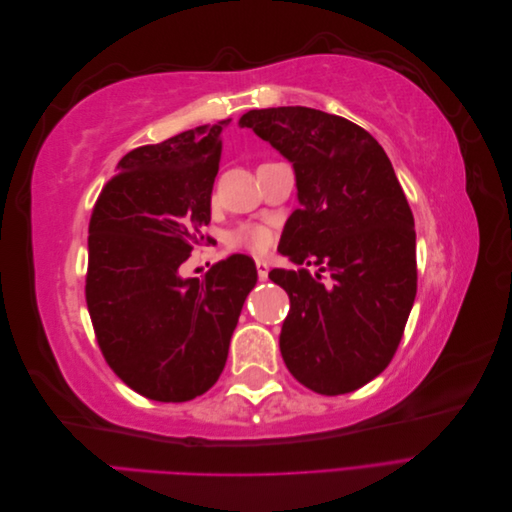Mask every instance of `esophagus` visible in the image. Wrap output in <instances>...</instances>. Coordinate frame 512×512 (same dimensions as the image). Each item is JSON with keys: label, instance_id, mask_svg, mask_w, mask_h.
<instances>
[{"label": "esophagus", "instance_id": "obj_1", "mask_svg": "<svg viewBox=\"0 0 512 512\" xmlns=\"http://www.w3.org/2000/svg\"><path fill=\"white\" fill-rule=\"evenodd\" d=\"M256 271H258L260 280H267V277H269V265H267V260L258 258V260H256Z\"/></svg>", "mask_w": 512, "mask_h": 512}]
</instances>
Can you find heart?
Listing matches in <instances>:
<instances>
[{
  "mask_svg": "<svg viewBox=\"0 0 512 512\" xmlns=\"http://www.w3.org/2000/svg\"><path fill=\"white\" fill-rule=\"evenodd\" d=\"M226 247L232 252H252V254H262L267 252L273 237L271 230L262 224H241L235 230H230L226 235Z\"/></svg>",
  "mask_w": 512,
  "mask_h": 512,
  "instance_id": "b5f03b06",
  "label": "heart"
}]
</instances>
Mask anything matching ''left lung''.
Returning a JSON list of instances; mask_svg holds the SVG:
<instances>
[{
	"label": "left lung",
	"instance_id": "8db88e82",
	"mask_svg": "<svg viewBox=\"0 0 512 512\" xmlns=\"http://www.w3.org/2000/svg\"><path fill=\"white\" fill-rule=\"evenodd\" d=\"M286 156L301 209L284 250L307 269L269 273L290 297L280 350L290 374L320 395L361 389L386 369L416 297V232L391 160L367 130L307 106L241 117ZM286 230V228H284Z\"/></svg>",
	"mask_w": 512,
	"mask_h": 512
}]
</instances>
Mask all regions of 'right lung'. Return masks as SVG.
<instances>
[{
    "mask_svg": "<svg viewBox=\"0 0 512 512\" xmlns=\"http://www.w3.org/2000/svg\"><path fill=\"white\" fill-rule=\"evenodd\" d=\"M220 158L222 126L136 147L91 211V324L108 367L147 399L188 401L218 382L256 284L254 260L243 254L213 265L205 280L179 277L205 239Z\"/></svg>",
    "mask_w": 512,
    "mask_h": 512,
    "instance_id": "add662e5",
    "label": "right lung"
}]
</instances>
